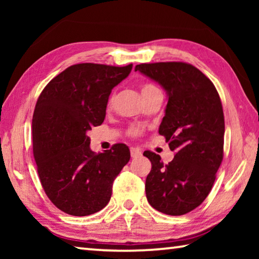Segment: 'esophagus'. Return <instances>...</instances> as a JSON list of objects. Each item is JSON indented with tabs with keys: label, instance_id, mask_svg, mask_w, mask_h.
Instances as JSON below:
<instances>
[{
	"label": "esophagus",
	"instance_id": "esophagus-1",
	"mask_svg": "<svg viewBox=\"0 0 259 259\" xmlns=\"http://www.w3.org/2000/svg\"><path fill=\"white\" fill-rule=\"evenodd\" d=\"M130 154H131V157H133V159H136V157H138V156L142 155V152H140L139 150H137V148L131 147L130 148Z\"/></svg>",
	"mask_w": 259,
	"mask_h": 259
}]
</instances>
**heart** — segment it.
Returning a JSON list of instances; mask_svg holds the SVG:
<instances>
[{"label": "heart", "instance_id": "obj_1", "mask_svg": "<svg viewBox=\"0 0 259 259\" xmlns=\"http://www.w3.org/2000/svg\"><path fill=\"white\" fill-rule=\"evenodd\" d=\"M140 93H142L144 99H146L148 97H151L152 95L160 93V90L159 88L155 87L154 84H152V83H144V84L140 87ZM113 100H114V96L112 95L111 98L108 100V105H112ZM128 134L131 136V137H138V136L142 134V128H140V126H131Z\"/></svg>", "mask_w": 259, "mask_h": 259}]
</instances>
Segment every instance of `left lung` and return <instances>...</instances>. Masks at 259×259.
Masks as SVG:
<instances>
[{"label": "left lung", "instance_id": "left-lung-1", "mask_svg": "<svg viewBox=\"0 0 259 259\" xmlns=\"http://www.w3.org/2000/svg\"><path fill=\"white\" fill-rule=\"evenodd\" d=\"M135 69L159 82L168 93L159 134L175 152L168 164L154 152H144L152 163L145 183L146 198L157 211L181 216L207 198L224 157L221 98L213 83L191 64H139Z\"/></svg>", "mask_w": 259, "mask_h": 259}]
</instances>
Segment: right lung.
Here are the masks:
<instances>
[{"mask_svg": "<svg viewBox=\"0 0 259 259\" xmlns=\"http://www.w3.org/2000/svg\"><path fill=\"white\" fill-rule=\"evenodd\" d=\"M131 68L133 64L72 65L52 78L37 99L33 154L43 190L61 211L88 216L106 207L114 179L130 160L124 144L93 152L87 133L103 123L112 89Z\"/></svg>", "mask_w": 259, "mask_h": 259, "instance_id": "1", "label": "right lung"}]
</instances>
